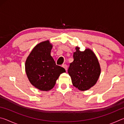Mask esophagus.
Here are the masks:
<instances>
[{"mask_svg":"<svg viewBox=\"0 0 124 124\" xmlns=\"http://www.w3.org/2000/svg\"><path fill=\"white\" fill-rule=\"evenodd\" d=\"M62 67H63V68H64L65 70H67V66L66 64H63L62 66Z\"/></svg>","mask_w":124,"mask_h":124,"instance_id":"1","label":"esophagus"}]
</instances>
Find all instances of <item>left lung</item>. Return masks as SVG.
Returning a JSON list of instances; mask_svg holds the SVG:
<instances>
[{
    "label": "left lung",
    "mask_w": 124,
    "mask_h": 124,
    "mask_svg": "<svg viewBox=\"0 0 124 124\" xmlns=\"http://www.w3.org/2000/svg\"><path fill=\"white\" fill-rule=\"evenodd\" d=\"M73 53L74 60L70 64L68 73L72 79L73 85L80 91H86L93 86L100 76L101 69L95 54L86 48L81 51L75 47Z\"/></svg>",
    "instance_id": "obj_1"
}]
</instances>
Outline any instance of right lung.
<instances>
[{
  "label": "right lung",
  "mask_w": 124,
  "mask_h": 124,
  "mask_svg": "<svg viewBox=\"0 0 124 124\" xmlns=\"http://www.w3.org/2000/svg\"><path fill=\"white\" fill-rule=\"evenodd\" d=\"M52 46L49 40L38 44L25 62V70L29 82L41 91L51 90L60 74L66 72L63 68L56 64L51 56Z\"/></svg>",
  "instance_id": "obj_1"
}]
</instances>
